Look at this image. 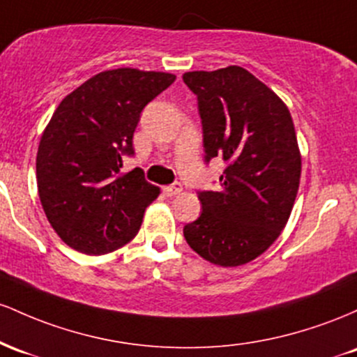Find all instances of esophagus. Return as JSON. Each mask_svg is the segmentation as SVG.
Here are the masks:
<instances>
[{"instance_id": "1", "label": "esophagus", "mask_w": 357, "mask_h": 357, "mask_svg": "<svg viewBox=\"0 0 357 357\" xmlns=\"http://www.w3.org/2000/svg\"><path fill=\"white\" fill-rule=\"evenodd\" d=\"M163 192H165L168 197H174V195H177V194H180V192H182V183L175 182V183H172V185L163 187Z\"/></svg>"}]
</instances>
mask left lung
Masks as SVG:
<instances>
[{
  "label": "left lung",
  "mask_w": 357,
  "mask_h": 357,
  "mask_svg": "<svg viewBox=\"0 0 357 357\" xmlns=\"http://www.w3.org/2000/svg\"><path fill=\"white\" fill-rule=\"evenodd\" d=\"M183 82L197 96L204 160L226 163L221 190L197 192L202 212L183 236L214 265H244L275 243L297 197L294 121L285 102L243 67L185 72Z\"/></svg>",
  "instance_id": "obj_1"
}]
</instances>
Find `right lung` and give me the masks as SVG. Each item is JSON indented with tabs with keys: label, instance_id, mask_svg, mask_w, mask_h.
Returning a JSON list of instances; mask_svg holds the SVG:
<instances>
[{
	"label": "right lung",
	"instance_id": "right-lung-1",
	"mask_svg": "<svg viewBox=\"0 0 357 357\" xmlns=\"http://www.w3.org/2000/svg\"><path fill=\"white\" fill-rule=\"evenodd\" d=\"M174 81L167 72L106 70L59 104L40 139L37 183L47 219L67 246L106 255L139 231L160 189L142 168L123 174V157L135 155L143 107Z\"/></svg>",
	"mask_w": 357,
	"mask_h": 357
}]
</instances>
